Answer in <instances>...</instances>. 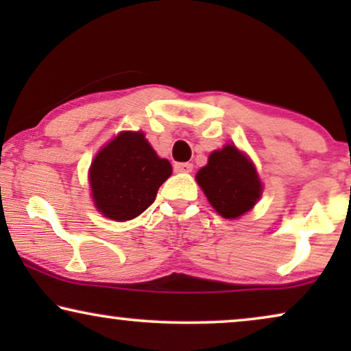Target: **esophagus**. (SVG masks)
Masks as SVG:
<instances>
[{"mask_svg":"<svg viewBox=\"0 0 351 351\" xmlns=\"http://www.w3.org/2000/svg\"><path fill=\"white\" fill-rule=\"evenodd\" d=\"M174 171L176 172H191L193 171V165H191V162H176Z\"/></svg>","mask_w":351,"mask_h":351,"instance_id":"34e87169","label":"esophagus"}]
</instances>
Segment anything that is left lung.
Masks as SVG:
<instances>
[{
  "label": "left lung",
  "mask_w": 351,
  "mask_h": 351,
  "mask_svg": "<svg viewBox=\"0 0 351 351\" xmlns=\"http://www.w3.org/2000/svg\"><path fill=\"white\" fill-rule=\"evenodd\" d=\"M206 198L225 219H238L251 210L262 195V182L254 162L234 145L209 155L196 174Z\"/></svg>",
  "instance_id": "8db88e82"
}]
</instances>
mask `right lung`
<instances>
[{
  "label": "right lung",
  "instance_id": "right-lung-1",
  "mask_svg": "<svg viewBox=\"0 0 351 351\" xmlns=\"http://www.w3.org/2000/svg\"><path fill=\"white\" fill-rule=\"evenodd\" d=\"M171 174V162L156 155L143 132H119L90 165L95 208L117 222L137 217L155 201Z\"/></svg>",
  "mask_w": 351,
  "mask_h": 351
}]
</instances>
